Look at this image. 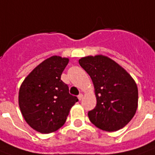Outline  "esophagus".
<instances>
[{
    "label": "esophagus",
    "instance_id": "obj_1",
    "mask_svg": "<svg viewBox=\"0 0 155 155\" xmlns=\"http://www.w3.org/2000/svg\"><path fill=\"white\" fill-rule=\"evenodd\" d=\"M78 100L79 101H81V100H82V98H83V94H79L78 96Z\"/></svg>",
    "mask_w": 155,
    "mask_h": 155
}]
</instances>
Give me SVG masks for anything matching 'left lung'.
Segmentation results:
<instances>
[{"mask_svg":"<svg viewBox=\"0 0 155 155\" xmlns=\"http://www.w3.org/2000/svg\"><path fill=\"white\" fill-rule=\"evenodd\" d=\"M79 64L91 77L97 106L88 112L91 122L105 131L125 127L138 107V88L128 72L105 55L86 56Z\"/></svg>","mask_w":155,"mask_h":155,"instance_id":"obj_1","label":"left lung"}]
</instances>
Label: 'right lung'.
I'll return each mask as SVG.
<instances>
[{
    "mask_svg": "<svg viewBox=\"0 0 155 155\" xmlns=\"http://www.w3.org/2000/svg\"><path fill=\"white\" fill-rule=\"evenodd\" d=\"M69 58L54 55L48 58L25 78L19 91V107L24 119L31 128L49 134L61 128L70 109L78 101L68 92L61 80Z\"/></svg>",
    "mask_w": 155,
    "mask_h": 155,
    "instance_id": "obj_1",
    "label": "right lung"
}]
</instances>
